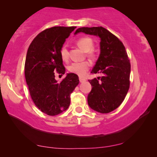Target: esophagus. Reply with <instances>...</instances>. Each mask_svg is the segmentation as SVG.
I'll list each match as a JSON object with an SVG mask.
<instances>
[{
	"instance_id": "1",
	"label": "esophagus",
	"mask_w": 157,
	"mask_h": 157,
	"mask_svg": "<svg viewBox=\"0 0 157 157\" xmlns=\"http://www.w3.org/2000/svg\"><path fill=\"white\" fill-rule=\"evenodd\" d=\"M79 81H80L81 83H83V82H85L86 80L84 78H81V77H80V78H79Z\"/></svg>"
}]
</instances>
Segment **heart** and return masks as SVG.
Returning a JSON list of instances; mask_svg holds the SVG:
<instances>
[{
	"label": "heart",
	"instance_id": "obj_1",
	"mask_svg": "<svg viewBox=\"0 0 157 157\" xmlns=\"http://www.w3.org/2000/svg\"><path fill=\"white\" fill-rule=\"evenodd\" d=\"M76 44L79 48L83 51L86 52V55L90 58H95L96 53L93 50L94 40L89 37H82L77 40ZM60 55L63 61H66L68 59V51L67 47L63 46L60 49ZM90 63L88 61L75 62L72 63L68 66V71L71 73L78 75L79 76H83L86 74L90 68Z\"/></svg>",
	"mask_w": 157,
	"mask_h": 157
}]
</instances>
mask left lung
Segmentation results:
<instances>
[{
  "label": "left lung",
  "mask_w": 157,
  "mask_h": 157,
  "mask_svg": "<svg viewBox=\"0 0 157 157\" xmlns=\"http://www.w3.org/2000/svg\"><path fill=\"white\" fill-rule=\"evenodd\" d=\"M80 32L101 38L100 55L91 74L103 76L89 80L92 89L87 99L94 111L109 113L121 104L129 89L131 64L127 53L123 43L101 26L79 28L75 34Z\"/></svg>",
  "instance_id": "left-lung-1"
}]
</instances>
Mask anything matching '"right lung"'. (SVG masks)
<instances>
[{"instance_id": "right-lung-1", "label": "right lung", "mask_w": 157, "mask_h": 157, "mask_svg": "<svg viewBox=\"0 0 157 157\" xmlns=\"http://www.w3.org/2000/svg\"><path fill=\"white\" fill-rule=\"evenodd\" d=\"M76 27L54 26L47 29L33 40L28 49L25 77L30 95L36 106L49 116L66 111L71 102V94L79 83L76 74H68L61 83L55 79L56 71L64 74L66 69L60 49Z\"/></svg>"}]
</instances>
